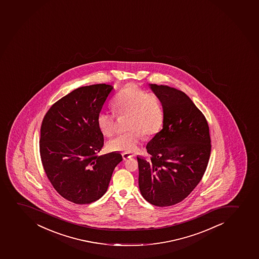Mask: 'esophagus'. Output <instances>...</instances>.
<instances>
[{"mask_svg":"<svg viewBox=\"0 0 259 259\" xmlns=\"http://www.w3.org/2000/svg\"><path fill=\"white\" fill-rule=\"evenodd\" d=\"M122 157L124 160H126L128 158L133 157V155H131V154H128V153H123Z\"/></svg>","mask_w":259,"mask_h":259,"instance_id":"34e87169","label":"esophagus"}]
</instances>
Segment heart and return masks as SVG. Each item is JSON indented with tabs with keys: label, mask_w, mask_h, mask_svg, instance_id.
Wrapping results in <instances>:
<instances>
[{
	"label": "heart",
	"mask_w": 259,
	"mask_h": 259,
	"mask_svg": "<svg viewBox=\"0 0 259 259\" xmlns=\"http://www.w3.org/2000/svg\"><path fill=\"white\" fill-rule=\"evenodd\" d=\"M112 105L116 115H127L125 126L128 130L108 142L110 151L135 152L143 135L154 136L162 127L165 115L160 99L135 85H125L115 96ZM97 125L102 134L111 136L115 131V115L100 111L97 115Z\"/></svg>",
	"instance_id": "heart-1"
}]
</instances>
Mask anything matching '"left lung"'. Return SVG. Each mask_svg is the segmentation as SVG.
Returning <instances> with one entry per match:
<instances>
[{
	"mask_svg": "<svg viewBox=\"0 0 259 259\" xmlns=\"http://www.w3.org/2000/svg\"><path fill=\"white\" fill-rule=\"evenodd\" d=\"M164 109L163 127L147 144L150 160L137 157L139 190L156 206L181 202L202 179L211 154L205 115L183 92L150 84Z\"/></svg>",
	"mask_w": 259,
	"mask_h": 259,
	"instance_id": "8db88e82",
	"label": "left lung"
}]
</instances>
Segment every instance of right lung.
<instances>
[{
	"instance_id": "right-lung-1",
	"label": "right lung",
	"mask_w": 259,
	"mask_h": 259,
	"mask_svg": "<svg viewBox=\"0 0 259 259\" xmlns=\"http://www.w3.org/2000/svg\"><path fill=\"white\" fill-rule=\"evenodd\" d=\"M107 84L77 88L54 103L40 125V155L52 185L62 197L83 205L106 192L119 153L100 155L104 135L97 115L112 91Z\"/></svg>"
}]
</instances>
